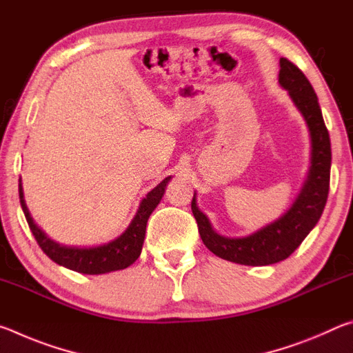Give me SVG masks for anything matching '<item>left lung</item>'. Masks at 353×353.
Listing matches in <instances>:
<instances>
[{"instance_id":"8db88e82","label":"left lung","mask_w":353,"mask_h":353,"mask_svg":"<svg viewBox=\"0 0 353 353\" xmlns=\"http://www.w3.org/2000/svg\"><path fill=\"white\" fill-rule=\"evenodd\" d=\"M279 82L285 90H288L291 99L305 118L312 135V166L292 205L283 216L261 227L252 235L227 238L218 235L205 214L196 207V193L191 201V210L198 223L199 235L208 250L238 265L266 266L288 259L318 224L330 187V137L312 83L294 63L285 57L280 59Z\"/></svg>"}]
</instances>
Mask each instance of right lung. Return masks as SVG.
Returning <instances> with one entry per match:
<instances>
[{"mask_svg": "<svg viewBox=\"0 0 353 353\" xmlns=\"http://www.w3.org/2000/svg\"><path fill=\"white\" fill-rule=\"evenodd\" d=\"M170 179L171 176L163 179L157 187L149 191L146 198L140 202L139 210H137L134 219L130 221L128 229L118 238H115V240L103 244V246L71 248L62 246V244L48 238L45 235V232L40 230L37 224H34V219L31 218V214H29L25 198H23L21 181L19 183L20 204L35 241L39 243L41 250H43L52 261L76 272L94 276V274H105L124 270V268L130 266L137 259H139L141 254L143 241H145L146 223L149 216H151V213L154 212V208L159 205L160 199H162L166 183L170 182Z\"/></svg>", "mask_w": 353, "mask_h": 353, "instance_id": "obj_1", "label": "right lung"}]
</instances>
